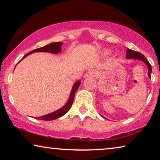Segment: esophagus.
<instances>
[{
    "mask_svg": "<svg viewBox=\"0 0 160 160\" xmlns=\"http://www.w3.org/2000/svg\"><path fill=\"white\" fill-rule=\"evenodd\" d=\"M98 75V72L95 71V70H89L85 73L84 77L85 78H88V77H95Z\"/></svg>",
    "mask_w": 160,
    "mask_h": 160,
    "instance_id": "1",
    "label": "esophagus"
}]
</instances>
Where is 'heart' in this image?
Listing matches in <instances>:
<instances>
[{"mask_svg":"<svg viewBox=\"0 0 160 160\" xmlns=\"http://www.w3.org/2000/svg\"><path fill=\"white\" fill-rule=\"evenodd\" d=\"M109 53H110V52H109L108 50H106V51H105V54H108Z\"/></svg>","mask_w":160,"mask_h":160,"instance_id":"heart-1","label":"heart"}]
</instances>
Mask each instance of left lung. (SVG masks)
<instances>
[{
  "mask_svg": "<svg viewBox=\"0 0 160 160\" xmlns=\"http://www.w3.org/2000/svg\"><path fill=\"white\" fill-rule=\"evenodd\" d=\"M126 58L128 59H134V60H141L142 62H143L146 65V66L148 68V77L151 78V73H152V65H150V63L148 62L147 59L145 58V56L143 54L139 53V52L133 51L132 49H127V54H126Z\"/></svg>",
  "mask_w": 160,
  "mask_h": 160,
  "instance_id": "1",
  "label": "left lung"
}]
</instances>
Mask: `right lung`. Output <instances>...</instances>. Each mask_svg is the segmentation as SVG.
I'll return each mask as SVG.
<instances>
[{"label": "right lung", "instance_id": "right-lung-1", "mask_svg": "<svg viewBox=\"0 0 160 160\" xmlns=\"http://www.w3.org/2000/svg\"><path fill=\"white\" fill-rule=\"evenodd\" d=\"M62 42H54V43H49V44L45 46V47L38 48V49H36L30 52L29 53L26 54L25 56L23 57L22 59L26 58L29 54L33 53V52H50V53H54V54H58L59 52H61V47H62ZM20 60V61H21ZM19 61V62H20ZM81 82L80 81H78L76 82L75 84H73V87H72L71 94H70L68 100L66 102V104L62 108L59 109V110L54 111V112H52L51 113H49V114L42 116V117H36L35 119H38L40 120H45V121H51V120H54L58 119L61 117H62L63 115H65L68 111L70 110L71 107L73 102V99H74V95H75V93L76 90H77L78 87L80 86Z\"/></svg>", "mask_w": 160, "mask_h": 160}]
</instances>
